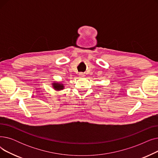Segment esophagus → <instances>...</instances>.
Returning <instances> with one entry per match:
<instances>
[{
  "mask_svg": "<svg viewBox=\"0 0 158 158\" xmlns=\"http://www.w3.org/2000/svg\"><path fill=\"white\" fill-rule=\"evenodd\" d=\"M79 77L80 78H84V77H85V74L84 73H79Z\"/></svg>",
  "mask_w": 158,
  "mask_h": 158,
  "instance_id": "34e87169",
  "label": "esophagus"
}]
</instances>
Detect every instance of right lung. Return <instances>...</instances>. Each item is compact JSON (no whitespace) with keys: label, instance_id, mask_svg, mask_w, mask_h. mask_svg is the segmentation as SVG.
Masks as SVG:
<instances>
[{"label":"right lung","instance_id":"1","mask_svg":"<svg viewBox=\"0 0 158 158\" xmlns=\"http://www.w3.org/2000/svg\"><path fill=\"white\" fill-rule=\"evenodd\" d=\"M51 86L52 87L55 91H62L63 89H65L64 84L62 83V81H54L51 84Z\"/></svg>","mask_w":158,"mask_h":158}]
</instances>
